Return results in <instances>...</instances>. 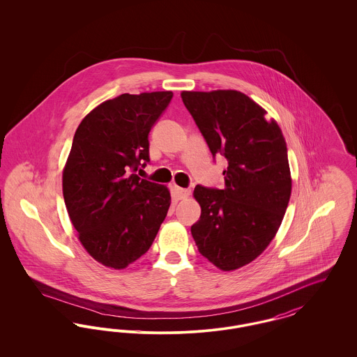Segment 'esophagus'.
<instances>
[{
	"instance_id": "obj_1",
	"label": "esophagus",
	"mask_w": 357,
	"mask_h": 357,
	"mask_svg": "<svg viewBox=\"0 0 357 357\" xmlns=\"http://www.w3.org/2000/svg\"><path fill=\"white\" fill-rule=\"evenodd\" d=\"M175 195L178 199H187L190 195V190L182 188V187H175Z\"/></svg>"
}]
</instances>
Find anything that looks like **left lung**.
I'll list each match as a JSON object with an SVG mask.
<instances>
[{"label": "left lung", "instance_id": "obj_1", "mask_svg": "<svg viewBox=\"0 0 357 357\" xmlns=\"http://www.w3.org/2000/svg\"><path fill=\"white\" fill-rule=\"evenodd\" d=\"M181 96L211 153L229 162L222 190L195 187L201 218L191 234L213 265L236 271L269 246L284 220L291 192L287 142L277 121L239 91Z\"/></svg>", "mask_w": 357, "mask_h": 357}]
</instances>
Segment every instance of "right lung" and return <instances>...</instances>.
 <instances>
[{"instance_id": "right-lung-1", "label": "right lung", "mask_w": 357, "mask_h": 357, "mask_svg": "<svg viewBox=\"0 0 357 357\" xmlns=\"http://www.w3.org/2000/svg\"><path fill=\"white\" fill-rule=\"evenodd\" d=\"M171 99V91L123 93L93 108L73 136L64 201L86 253L107 268L144 255L167 215L170 190L132 172L150 162L149 134Z\"/></svg>"}]
</instances>
